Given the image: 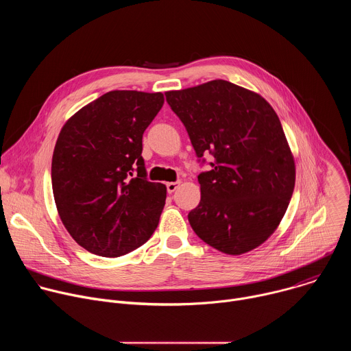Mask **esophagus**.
I'll return each mask as SVG.
<instances>
[{
    "label": "esophagus",
    "mask_w": 351,
    "mask_h": 351,
    "mask_svg": "<svg viewBox=\"0 0 351 351\" xmlns=\"http://www.w3.org/2000/svg\"><path fill=\"white\" fill-rule=\"evenodd\" d=\"M179 184H180V182H169V183H167V190H168V193H173L178 187H179Z\"/></svg>",
    "instance_id": "1"
}]
</instances>
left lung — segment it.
Here are the masks:
<instances>
[{
    "instance_id": "8db88e82",
    "label": "left lung",
    "mask_w": 351,
    "mask_h": 351,
    "mask_svg": "<svg viewBox=\"0 0 351 351\" xmlns=\"http://www.w3.org/2000/svg\"><path fill=\"white\" fill-rule=\"evenodd\" d=\"M204 165L202 199L187 215L195 234L225 254L263 244L283 218L295 169L280 121L265 99L226 80L165 93Z\"/></svg>"
}]
</instances>
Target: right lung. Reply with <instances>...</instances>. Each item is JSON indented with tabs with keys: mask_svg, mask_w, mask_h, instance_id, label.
<instances>
[{
	"mask_svg": "<svg viewBox=\"0 0 351 351\" xmlns=\"http://www.w3.org/2000/svg\"><path fill=\"white\" fill-rule=\"evenodd\" d=\"M164 94L115 90L62 128L51 162L56 204L69 234L87 252L125 256L154 233L167 187L147 179L143 133Z\"/></svg>",
	"mask_w": 351,
	"mask_h": 351,
	"instance_id": "1",
	"label": "right lung"
}]
</instances>
